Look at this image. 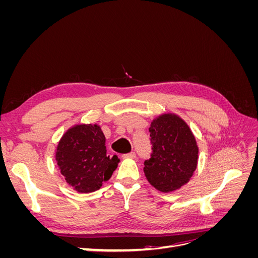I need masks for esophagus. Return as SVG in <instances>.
Returning a JSON list of instances; mask_svg holds the SVG:
<instances>
[{
  "mask_svg": "<svg viewBox=\"0 0 258 258\" xmlns=\"http://www.w3.org/2000/svg\"><path fill=\"white\" fill-rule=\"evenodd\" d=\"M136 156H137V155H136L135 152H131V153L122 155V157H123V158H131V159H134V158H136Z\"/></svg>",
  "mask_w": 258,
  "mask_h": 258,
  "instance_id": "34e87169",
  "label": "esophagus"
}]
</instances>
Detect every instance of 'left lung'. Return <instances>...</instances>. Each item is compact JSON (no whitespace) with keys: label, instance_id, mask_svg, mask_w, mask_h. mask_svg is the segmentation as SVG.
Wrapping results in <instances>:
<instances>
[{"label":"left lung","instance_id":"left-lung-1","mask_svg":"<svg viewBox=\"0 0 258 258\" xmlns=\"http://www.w3.org/2000/svg\"><path fill=\"white\" fill-rule=\"evenodd\" d=\"M151 158L144 162V173L162 192L181 188L197 168L198 146L186 122L173 114H163L151 123Z\"/></svg>","mask_w":258,"mask_h":258}]
</instances>
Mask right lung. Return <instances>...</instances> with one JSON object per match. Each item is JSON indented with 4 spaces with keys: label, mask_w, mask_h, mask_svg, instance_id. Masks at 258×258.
Returning a JSON list of instances; mask_svg holds the SVG:
<instances>
[{
    "label": "right lung",
    "mask_w": 258,
    "mask_h": 258,
    "mask_svg": "<svg viewBox=\"0 0 258 258\" xmlns=\"http://www.w3.org/2000/svg\"><path fill=\"white\" fill-rule=\"evenodd\" d=\"M57 165L66 181L79 192L101 188L118 166L116 155L107 156L105 137L98 124H77L61 138Z\"/></svg>",
    "instance_id": "add662e5"
}]
</instances>
